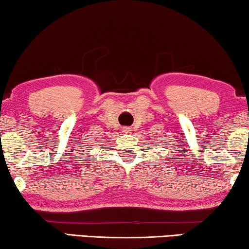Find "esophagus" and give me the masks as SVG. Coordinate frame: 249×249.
<instances>
[{
    "label": "esophagus",
    "mask_w": 249,
    "mask_h": 249,
    "mask_svg": "<svg viewBox=\"0 0 249 249\" xmlns=\"http://www.w3.org/2000/svg\"><path fill=\"white\" fill-rule=\"evenodd\" d=\"M130 131H131V130H130V129H129V128H124V133H129Z\"/></svg>",
    "instance_id": "1"
}]
</instances>
